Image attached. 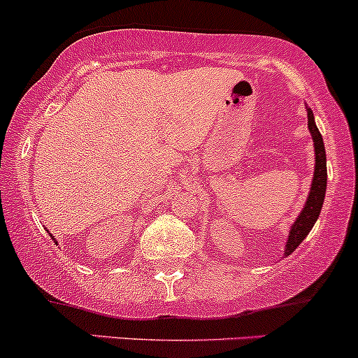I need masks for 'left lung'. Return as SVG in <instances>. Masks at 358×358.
Returning <instances> with one entry per match:
<instances>
[{
  "label": "left lung",
  "instance_id": "8db88e82",
  "mask_svg": "<svg viewBox=\"0 0 358 358\" xmlns=\"http://www.w3.org/2000/svg\"><path fill=\"white\" fill-rule=\"evenodd\" d=\"M306 114H308V129L312 133L313 147H315V168H313V180L312 189H310L308 199L303 206L301 213L298 215L296 222L292 223L289 230V237H287L286 249H284V256H289L299 244L305 241L310 230L315 225L317 218L322 209L324 197H326V187H327V164H326V149H324V140L320 135L319 128L315 126V119H313L312 109L306 107Z\"/></svg>",
  "mask_w": 358,
  "mask_h": 358
}]
</instances>
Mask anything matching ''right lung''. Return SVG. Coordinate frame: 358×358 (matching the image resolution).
<instances>
[{
  "instance_id": "right-lung-1",
  "label": "right lung",
  "mask_w": 358,
  "mask_h": 358,
  "mask_svg": "<svg viewBox=\"0 0 358 358\" xmlns=\"http://www.w3.org/2000/svg\"><path fill=\"white\" fill-rule=\"evenodd\" d=\"M52 239H53V237H52ZM53 241H55V239H53Z\"/></svg>"
}]
</instances>
